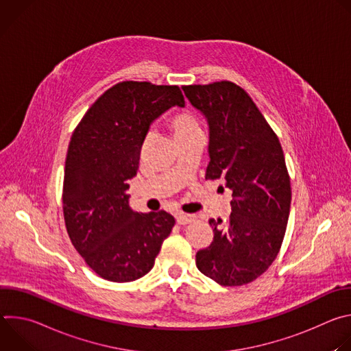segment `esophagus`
<instances>
[{
    "label": "esophagus",
    "instance_id": "obj_1",
    "mask_svg": "<svg viewBox=\"0 0 351 351\" xmlns=\"http://www.w3.org/2000/svg\"><path fill=\"white\" fill-rule=\"evenodd\" d=\"M194 221L193 215H187V214H178L176 215V223L178 225H187L190 222Z\"/></svg>",
    "mask_w": 351,
    "mask_h": 351
}]
</instances>
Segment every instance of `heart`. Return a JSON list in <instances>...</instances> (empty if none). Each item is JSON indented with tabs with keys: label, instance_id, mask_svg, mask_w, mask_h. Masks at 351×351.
I'll use <instances>...</instances> for the list:
<instances>
[{
	"label": "heart",
	"instance_id": "obj_1",
	"mask_svg": "<svg viewBox=\"0 0 351 351\" xmlns=\"http://www.w3.org/2000/svg\"><path fill=\"white\" fill-rule=\"evenodd\" d=\"M168 128L172 132L175 141L202 134V128H199L197 118L189 111H179L172 115L168 121Z\"/></svg>",
	"mask_w": 351,
	"mask_h": 351
}]
</instances>
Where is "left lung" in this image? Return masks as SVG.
Masks as SVG:
<instances>
[{
  "label": "left lung",
  "mask_w": 351,
  "mask_h": 351,
  "mask_svg": "<svg viewBox=\"0 0 351 351\" xmlns=\"http://www.w3.org/2000/svg\"><path fill=\"white\" fill-rule=\"evenodd\" d=\"M182 88L208 123L206 179H222L232 191L229 221L221 226V219H210L214 239L197 252L195 265L222 286H241L269 268L283 241L291 189L282 147L253 99L234 83Z\"/></svg>",
  "instance_id": "obj_1"
}]
</instances>
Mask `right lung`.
Segmentation results:
<instances>
[{"label":"right lung","instance_id":"right-lung-1","mask_svg":"<svg viewBox=\"0 0 351 351\" xmlns=\"http://www.w3.org/2000/svg\"><path fill=\"white\" fill-rule=\"evenodd\" d=\"M184 107L178 86L122 82L90 107L75 129L65 161L64 217L86 264L111 282H132L152 271L175 218L141 214L129 206V180L152 123Z\"/></svg>","mask_w":351,"mask_h":351}]
</instances>
